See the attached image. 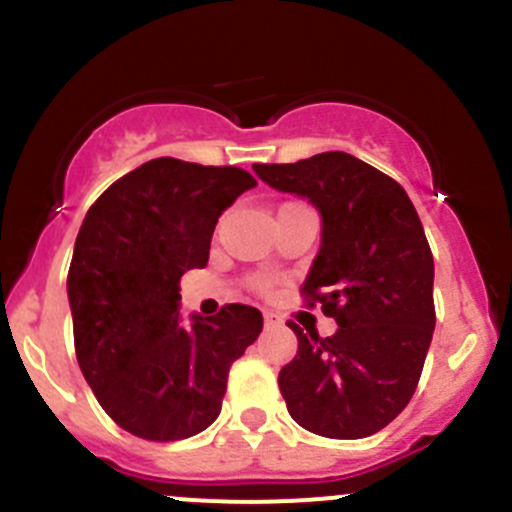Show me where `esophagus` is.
Wrapping results in <instances>:
<instances>
[{
    "instance_id": "obj_1",
    "label": "esophagus",
    "mask_w": 512,
    "mask_h": 512,
    "mask_svg": "<svg viewBox=\"0 0 512 512\" xmlns=\"http://www.w3.org/2000/svg\"><path fill=\"white\" fill-rule=\"evenodd\" d=\"M277 324V319H275V314H270V312H265V327H275Z\"/></svg>"
}]
</instances>
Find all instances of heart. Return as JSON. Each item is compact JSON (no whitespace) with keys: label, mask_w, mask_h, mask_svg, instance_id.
Returning <instances> with one entry per match:
<instances>
[{"label":"heart","mask_w":512,"mask_h":512,"mask_svg":"<svg viewBox=\"0 0 512 512\" xmlns=\"http://www.w3.org/2000/svg\"><path fill=\"white\" fill-rule=\"evenodd\" d=\"M252 287H255L257 292H267V289H270V280H267V277H257V280L252 282Z\"/></svg>","instance_id":"1"}]
</instances>
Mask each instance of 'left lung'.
Returning <instances> with one entry per match:
<instances>
[{
	"mask_svg": "<svg viewBox=\"0 0 512 512\" xmlns=\"http://www.w3.org/2000/svg\"><path fill=\"white\" fill-rule=\"evenodd\" d=\"M252 170L322 215L302 292L339 324L322 339L289 322L299 342L280 371L289 416L317 436H371L414 396L436 327L433 255L414 203L394 178L342 151Z\"/></svg>",
	"mask_w": 512,
	"mask_h": 512,
	"instance_id": "8db88e82",
	"label": "left lung"
}]
</instances>
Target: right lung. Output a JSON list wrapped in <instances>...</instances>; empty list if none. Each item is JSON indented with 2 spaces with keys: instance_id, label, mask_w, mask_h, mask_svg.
Here are the masks:
<instances>
[{
  "instance_id": "right-lung-1",
  "label": "right lung",
  "mask_w": 512,
  "mask_h": 512,
  "mask_svg": "<svg viewBox=\"0 0 512 512\" xmlns=\"http://www.w3.org/2000/svg\"><path fill=\"white\" fill-rule=\"evenodd\" d=\"M257 180L232 165L156 158L118 178L86 213L69 304L81 374L128 433L180 441L223 406L227 371L260 337L262 314L225 304L180 322L178 282L208 265L223 210Z\"/></svg>"
}]
</instances>
